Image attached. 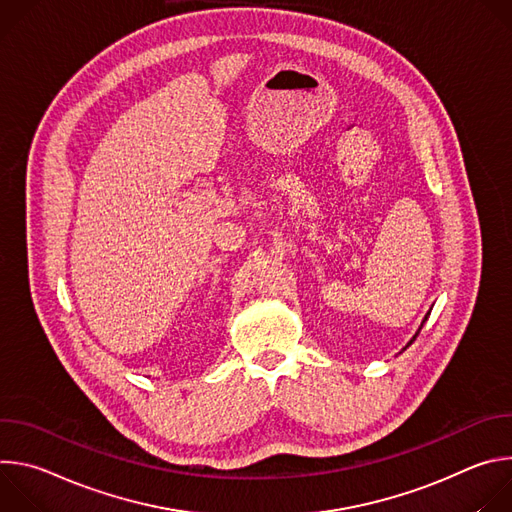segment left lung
Listing matches in <instances>:
<instances>
[{"instance_id":"obj_1","label":"left lung","mask_w":512,"mask_h":512,"mask_svg":"<svg viewBox=\"0 0 512 512\" xmlns=\"http://www.w3.org/2000/svg\"><path fill=\"white\" fill-rule=\"evenodd\" d=\"M427 316H429V314H427ZM427 316H425V320H427ZM425 320H423V322H425ZM419 330H421V328H419ZM417 334H419V332H417ZM417 334H415V336H417ZM415 336H413V340H415ZM413 340H411V342H413ZM411 342H409V344H411Z\"/></svg>"}]
</instances>
